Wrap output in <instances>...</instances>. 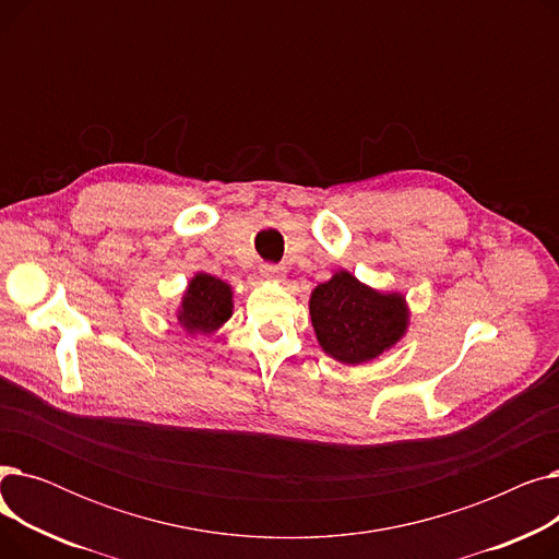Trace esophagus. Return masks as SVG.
<instances>
[{"label": "esophagus", "instance_id": "esophagus-1", "mask_svg": "<svg viewBox=\"0 0 559 559\" xmlns=\"http://www.w3.org/2000/svg\"><path fill=\"white\" fill-rule=\"evenodd\" d=\"M260 274L264 278H270V281H283L285 278V267H281V264H276V262H264L260 267Z\"/></svg>", "mask_w": 559, "mask_h": 559}]
</instances>
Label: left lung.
<instances>
[{
    "label": "left lung",
    "instance_id": "obj_1",
    "mask_svg": "<svg viewBox=\"0 0 559 559\" xmlns=\"http://www.w3.org/2000/svg\"><path fill=\"white\" fill-rule=\"evenodd\" d=\"M310 317L319 344L346 365H360L390 348L405 331L407 312L396 295H378L348 272L314 287Z\"/></svg>",
    "mask_w": 559,
    "mask_h": 559
}]
</instances>
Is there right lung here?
<instances>
[{
	"label": "right lung",
	"mask_w": 559,
	"mask_h": 559,
	"mask_svg": "<svg viewBox=\"0 0 559 559\" xmlns=\"http://www.w3.org/2000/svg\"><path fill=\"white\" fill-rule=\"evenodd\" d=\"M230 287L215 276L199 274L186 292L179 319L190 333H213L230 317Z\"/></svg>",
	"instance_id": "obj_1"
}]
</instances>
